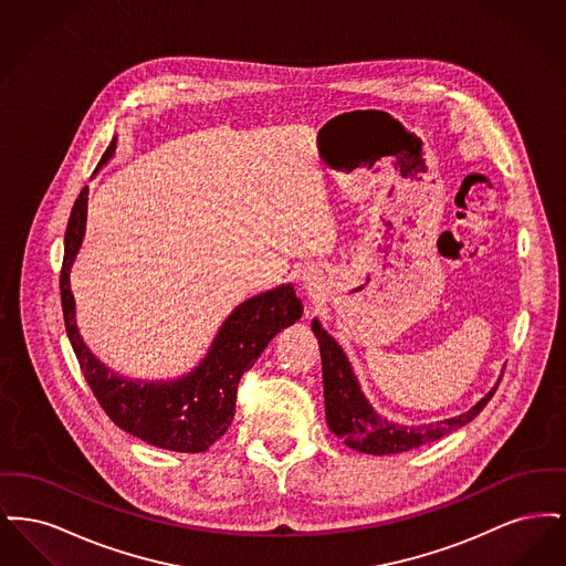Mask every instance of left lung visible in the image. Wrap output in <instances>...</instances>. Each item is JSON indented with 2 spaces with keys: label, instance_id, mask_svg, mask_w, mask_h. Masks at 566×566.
I'll use <instances>...</instances> for the list:
<instances>
[{
  "label": "left lung",
  "instance_id": "obj_1",
  "mask_svg": "<svg viewBox=\"0 0 566 566\" xmlns=\"http://www.w3.org/2000/svg\"><path fill=\"white\" fill-rule=\"evenodd\" d=\"M312 331L321 344V358H323L326 424L339 439H344L348 448L365 454H374V457L399 454V452L420 448L429 441H437L448 432L457 431L484 409L501 381V379L496 381V386L485 395L482 401H478L469 411L460 416L446 418L431 424L407 427V424L381 418L371 407L352 371L350 360L346 358L342 346L324 331L318 318L312 321Z\"/></svg>",
  "mask_w": 566,
  "mask_h": 566
}]
</instances>
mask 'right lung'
<instances>
[{
    "mask_svg": "<svg viewBox=\"0 0 566 566\" xmlns=\"http://www.w3.org/2000/svg\"><path fill=\"white\" fill-rule=\"evenodd\" d=\"M114 150L116 137L109 142L97 169L114 157ZM86 203L88 189L84 187L67 220L61 268L63 321L84 379L118 429L163 450L206 452L231 427L240 377L282 328L301 318V298L295 295L293 284H282L245 298L218 328L210 350L199 365L185 376L176 379L118 376L84 344L76 324V301L70 289V271L86 231Z\"/></svg>",
    "mask_w": 566,
    "mask_h": 566,
    "instance_id": "obj_1",
    "label": "right lung"
}]
</instances>
